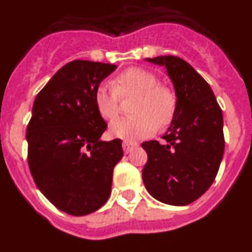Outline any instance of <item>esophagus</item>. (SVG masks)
Masks as SVG:
<instances>
[{"label": "esophagus", "mask_w": 252, "mask_h": 252, "mask_svg": "<svg viewBox=\"0 0 252 252\" xmlns=\"http://www.w3.org/2000/svg\"><path fill=\"white\" fill-rule=\"evenodd\" d=\"M136 147H137L136 142H130V141H124V142H123V150H124L126 154L130 152L133 149H136Z\"/></svg>", "instance_id": "1"}]
</instances>
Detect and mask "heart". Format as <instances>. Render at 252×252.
Listing matches in <instances>:
<instances>
[{"instance_id":"heart-1","label":"heart","mask_w":252,"mask_h":252,"mask_svg":"<svg viewBox=\"0 0 252 252\" xmlns=\"http://www.w3.org/2000/svg\"><path fill=\"white\" fill-rule=\"evenodd\" d=\"M134 97L129 111L133 115L120 118L110 126L114 137L126 141L145 138L156 128L172 123L177 98L169 87L158 83L155 74L142 67H129L118 74L113 83H102L94 94V103L103 119L113 120L119 114L120 98Z\"/></svg>"}]
</instances>
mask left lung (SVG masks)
Listing matches in <instances>:
<instances>
[{"label":"left lung","instance_id":"obj_1","mask_svg":"<svg viewBox=\"0 0 252 252\" xmlns=\"http://www.w3.org/2000/svg\"><path fill=\"white\" fill-rule=\"evenodd\" d=\"M147 61L166 67L174 84L177 110L158 141L143 142L147 162L142 178L152 197L183 206L213 185L224 154L223 113L210 86L187 61L158 56Z\"/></svg>","mask_w":252,"mask_h":252}]
</instances>
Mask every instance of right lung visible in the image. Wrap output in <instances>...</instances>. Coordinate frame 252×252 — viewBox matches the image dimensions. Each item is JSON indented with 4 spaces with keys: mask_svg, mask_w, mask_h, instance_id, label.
I'll use <instances>...</instances> for the list:
<instances>
[{
    "mask_svg": "<svg viewBox=\"0 0 252 252\" xmlns=\"http://www.w3.org/2000/svg\"><path fill=\"white\" fill-rule=\"evenodd\" d=\"M116 65L74 60L37 94L27 128L32 177L48 201L69 215L98 210L111 193L122 139L105 142L107 124L94 94Z\"/></svg>",
    "mask_w": 252,
    "mask_h": 252,
    "instance_id": "1",
    "label": "right lung"
}]
</instances>
